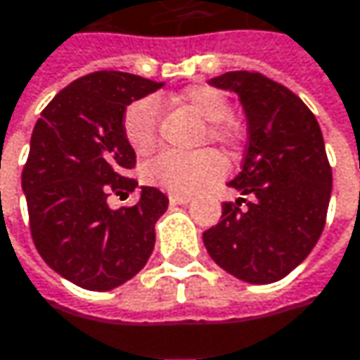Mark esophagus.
Wrapping results in <instances>:
<instances>
[{
    "mask_svg": "<svg viewBox=\"0 0 360 360\" xmlns=\"http://www.w3.org/2000/svg\"><path fill=\"white\" fill-rule=\"evenodd\" d=\"M169 200H171V204H189L191 202V195H187V193H169Z\"/></svg>",
    "mask_w": 360,
    "mask_h": 360,
    "instance_id": "34e87169",
    "label": "esophagus"
}]
</instances>
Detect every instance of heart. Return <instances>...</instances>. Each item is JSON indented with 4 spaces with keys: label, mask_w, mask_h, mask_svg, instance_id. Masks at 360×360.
<instances>
[{
    "label": "heart",
    "mask_w": 360,
    "mask_h": 360,
    "mask_svg": "<svg viewBox=\"0 0 360 360\" xmlns=\"http://www.w3.org/2000/svg\"><path fill=\"white\" fill-rule=\"evenodd\" d=\"M183 105L200 115L208 125L206 138L226 144L233 138L229 98L210 86H191L179 96ZM123 136L138 154H150L158 146V105L154 98H140L131 103L123 115ZM226 171L224 158L214 150L200 152H162L144 167V177L150 183L173 191L195 193L220 179Z\"/></svg>",
    "instance_id": "heart-1"
}]
</instances>
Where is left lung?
Wrapping results in <instances>:
<instances>
[{"instance_id":"1","label":"left lung","mask_w":360,"mask_h":360,"mask_svg":"<svg viewBox=\"0 0 360 360\" xmlns=\"http://www.w3.org/2000/svg\"><path fill=\"white\" fill-rule=\"evenodd\" d=\"M208 84L235 92L243 105L245 158L229 187L251 202L222 204L204 245L224 272L270 284L290 274L321 237L332 193L323 136L307 105L264 74L226 72Z\"/></svg>"}]
</instances>
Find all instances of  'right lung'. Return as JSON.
<instances>
[{"label": "right lung", "instance_id": "1", "mask_svg": "<svg viewBox=\"0 0 360 360\" xmlns=\"http://www.w3.org/2000/svg\"><path fill=\"white\" fill-rule=\"evenodd\" d=\"M162 88L125 72H94L65 86L43 109L22 171L37 251L59 276L86 290H111L134 278L154 249V224L169 198L142 187L136 206L111 210L127 195L136 152L123 136L125 109Z\"/></svg>", "mask_w": 360, "mask_h": 360}]
</instances>
